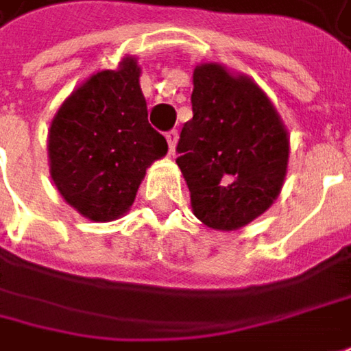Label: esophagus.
<instances>
[{"instance_id":"34e87169","label":"esophagus","mask_w":351,"mask_h":351,"mask_svg":"<svg viewBox=\"0 0 351 351\" xmlns=\"http://www.w3.org/2000/svg\"><path fill=\"white\" fill-rule=\"evenodd\" d=\"M166 140H167V146H169V152L173 154V152H176V142H178V130L166 132Z\"/></svg>"}]
</instances>
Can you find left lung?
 I'll return each mask as SVG.
<instances>
[{"label": "left lung", "instance_id": "left-lung-1", "mask_svg": "<svg viewBox=\"0 0 351 351\" xmlns=\"http://www.w3.org/2000/svg\"><path fill=\"white\" fill-rule=\"evenodd\" d=\"M193 118L176 152L193 213L233 231L276 199L289 164V136L267 95L247 77L207 62L193 71Z\"/></svg>", "mask_w": 351, "mask_h": 351}]
</instances>
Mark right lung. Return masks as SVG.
<instances>
[{"label": "right lung", "instance_id": "obj_1", "mask_svg": "<svg viewBox=\"0 0 351 351\" xmlns=\"http://www.w3.org/2000/svg\"><path fill=\"white\" fill-rule=\"evenodd\" d=\"M166 152V138L149 126L132 57L80 84L49 132L51 178L64 202L93 221L124 215L146 167Z\"/></svg>", "mask_w": 351, "mask_h": 351}]
</instances>
